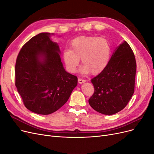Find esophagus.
Segmentation results:
<instances>
[{
  "label": "esophagus",
  "mask_w": 154,
  "mask_h": 154,
  "mask_svg": "<svg viewBox=\"0 0 154 154\" xmlns=\"http://www.w3.org/2000/svg\"><path fill=\"white\" fill-rule=\"evenodd\" d=\"M86 82V80H83V79H82V78H78V83H80V84H82V83H83Z\"/></svg>",
  "instance_id": "esophagus-1"
}]
</instances>
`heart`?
Returning <instances> with one entry per match:
<instances>
[{
    "mask_svg": "<svg viewBox=\"0 0 154 154\" xmlns=\"http://www.w3.org/2000/svg\"><path fill=\"white\" fill-rule=\"evenodd\" d=\"M110 54L111 47L106 39L97 36H79L72 41L71 49L63 51L62 56L69 72H76L81 58L82 73L91 72L92 74H97L107 66Z\"/></svg>",
    "mask_w": 154,
    "mask_h": 154,
    "instance_id": "heart-1",
    "label": "heart"
}]
</instances>
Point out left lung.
Masks as SVG:
<instances>
[{"label": "left lung", "instance_id": "obj_1", "mask_svg": "<svg viewBox=\"0 0 154 154\" xmlns=\"http://www.w3.org/2000/svg\"><path fill=\"white\" fill-rule=\"evenodd\" d=\"M136 72L134 54L123 41L114 50L106 68L91 80L94 87L88 100L91 106L105 115L123 110L134 94Z\"/></svg>", "mask_w": 154, "mask_h": 154}]
</instances>
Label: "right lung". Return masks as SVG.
Returning <instances> with one entry per match:
<instances>
[{
  "mask_svg": "<svg viewBox=\"0 0 154 154\" xmlns=\"http://www.w3.org/2000/svg\"><path fill=\"white\" fill-rule=\"evenodd\" d=\"M50 32H41L23 46L17 58L15 85L26 108L48 115L66 103L78 85L61 62L59 45Z\"/></svg>",
  "mask_w": 154,
  "mask_h": 154,
  "instance_id": "obj_1",
  "label": "right lung"
}]
</instances>
